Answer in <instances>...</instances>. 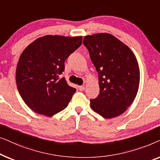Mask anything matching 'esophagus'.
<instances>
[{
  "mask_svg": "<svg viewBox=\"0 0 160 160\" xmlns=\"http://www.w3.org/2000/svg\"><path fill=\"white\" fill-rule=\"evenodd\" d=\"M78 89H79L80 91H84L85 89V87L84 86H79L78 87Z\"/></svg>",
  "mask_w": 160,
  "mask_h": 160,
  "instance_id": "34e87169",
  "label": "esophagus"
}]
</instances>
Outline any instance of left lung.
Segmentation results:
<instances>
[{
    "mask_svg": "<svg viewBox=\"0 0 160 160\" xmlns=\"http://www.w3.org/2000/svg\"><path fill=\"white\" fill-rule=\"evenodd\" d=\"M83 43L99 78L100 93L90 100L91 108L106 119L118 117L132 104L138 90L137 59L128 46L108 33L87 36Z\"/></svg>",
    "mask_w": 160,
    "mask_h": 160,
    "instance_id": "1",
    "label": "left lung"
}]
</instances>
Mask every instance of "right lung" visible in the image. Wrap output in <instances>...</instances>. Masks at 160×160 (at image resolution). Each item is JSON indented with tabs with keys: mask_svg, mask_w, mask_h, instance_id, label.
Masks as SVG:
<instances>
[{
	"mask_svg": "<svg viewBox=\"0 0 160 160\" xmlns=\"http://www.w3.org/2000/svg\"><path fill=\"white\" fill-rule=\"evenodd\" d=\"M82 36H45L28 45L19 57L16 82L19 95L32 111L52 117L65 108L76 89L65 77V61L80 47Z\"/></svg>",
	"mask_w": 160,
	"mask_h": 160,
	"instance_id": "right-lung-1",
	"label": "right lung"
}]
</instances>
